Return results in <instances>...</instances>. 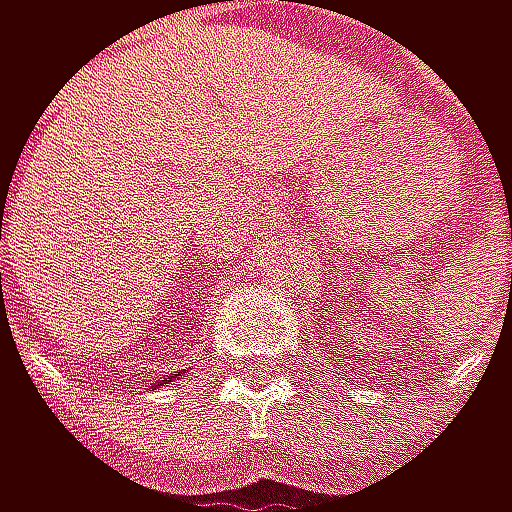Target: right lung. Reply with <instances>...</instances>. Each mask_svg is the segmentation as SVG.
Wrapping results in <instances>:
<instances>
[{
	"label": "right lung",
	"mask_w": 512,
	"mask_h": 512,
	"mask_svg": "<svg viewBox=\"0 0 512 512\" xmlns=\"http://www.w3.org/2000/svg\"><path fill=\"white\" fill-rule=\"evenodd\" d=\"M170 378H173V375H170ZM170 378H164V385H167V381H170ZM158 385H161V381H158Z\"/></svg>",
	"instance_id": "add662e5"
}]
</instances>
